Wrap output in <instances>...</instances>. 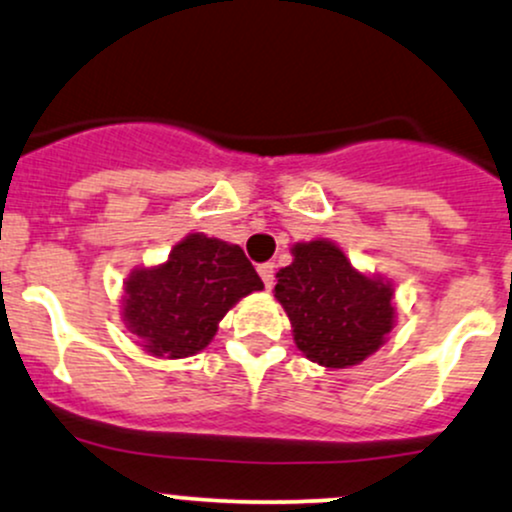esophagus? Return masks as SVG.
Masks as SVG:
<instances>
[{
	"label": "esophagus",
	"instance_id": "esophagus-1",
	"mask_svg": "<svg viewBox=\"0 0 512 512\" xmlns=\"http://www.w3.org/2000/svg\"><path fill=\"white\" fill-rule=\"evenodd\" d=\"M258 276L263 278V285L271 290L273 280H276V266H273V263H261V266H258Z\"/></svg>",
	"mask_w": 512,
	"mask_h": 512
}]
</instances>
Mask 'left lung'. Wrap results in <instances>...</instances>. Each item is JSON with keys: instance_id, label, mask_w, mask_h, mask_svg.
I'll return each instance as SVG.
<instances>
[{"instance_id": "1", "label": "left lung", "mask_w": 512, "mask_h": 512, "mask_svg": "<svg viewBox=\"0 0 512 512\" xmlns=\"http://www.w3.org/2000/svg\"><path fill=\"white\" fill-rule=\"evenodd\" d=\"M276 278V298L293 324L295 344L315 364H361L393 329L390 283L356 271L332 241L295 244L293 263Z\"/></svg>"}]
</instances>
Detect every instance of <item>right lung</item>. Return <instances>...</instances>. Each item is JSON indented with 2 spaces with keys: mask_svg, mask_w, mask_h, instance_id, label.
I'll return each instance as SVG.
<instances>
[{
  "mask_svg": "<svg viewBox=\"0 0 512 512\" xmlns=\"http://www.w3.org/2000/svg\"><path fill=\"white\" fill-rule=\"evenodd\" d=\"M263 288L241 246L190 234L168 261L139 268L124 285V322L148 354L185 359L212 342L244 295Z\"/></svg>",
  "mask_w": 512,
  "mask_h": 512,
  "instance_id": "add662e5",
  "label": "right lung"
}]
</instances>
